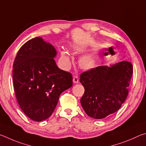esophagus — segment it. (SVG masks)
Masks as SVG:
<instances>
[{"instance_id": "esophagus-1", "label": "esophagus", "mask_w": 146, "mask_h": 146, "mask_svg": "<svg viewBox=\"0 0 146 146\" xmlns=\"http://www.w3.org/2000/svg\"><path fill=\"white\" fill-rule=\"evenodd\" d=\"M73 82L75 84H77L79 83V78H78V76H74L73 77Z\"/></svg>"}]
</instances>
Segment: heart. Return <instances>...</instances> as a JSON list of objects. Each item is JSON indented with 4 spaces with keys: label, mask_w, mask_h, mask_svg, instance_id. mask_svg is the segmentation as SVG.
I'll use <instances>...</instances> for the list:
<instances>
[{
    "label": "heart",
    "mask_w": 146,
    "mask_h": 146,
    "mask_svg": "<svg viewBox=\"0 0 146 146\" xmlns=\"http://www.w3.org/2000/svg\"><path fill=\"white\" fill-rule=\"evenodd\" d=\"M72 47L74 50L76 51V52H80L83 50V48L80 47V45L77 44H73ZM61 60L62 62L66 64H68L70 62V58H69L68 54L66 50H63L61 52ZM80 65L81 68H82L85 70H91V69L95 67L97 64V59L95 56L93 55H85L82 56L80 58Z\"/></svg>",
    "instance_id": "obj_1"
}]
</instances>
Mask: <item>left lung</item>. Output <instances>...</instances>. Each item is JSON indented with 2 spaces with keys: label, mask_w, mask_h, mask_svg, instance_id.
<instances>
[{
  "label": "left lung",
  "mask_w": 146,
  "mask_h": 146,
  "mask_svg": "<svg viewBox=\"0 0 146 146\" xmlns=\"http://www.w3.org/2000/svg\"><path fill=\"white\" fill-rule=\"evenodd\" d=\"M132 74V64L127 61L99 66L81 74L80 83L85 92L80 101L85 113L102 119L119 110L128 95Z\"/></svg>",
  "instance_id": "left-lung-1"
}]
</instances>
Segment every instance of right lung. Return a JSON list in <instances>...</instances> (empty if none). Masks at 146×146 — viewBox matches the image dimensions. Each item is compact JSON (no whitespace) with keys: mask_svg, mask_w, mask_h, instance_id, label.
<instances>
[{"mask_svg":"<svg viewBox=\"0 0 146 146\" xmlns=\"http://www.w3.org/2000/svg\"><path fill=\"white\" fill-rule=\"evenodd\" d=\"M56 54L50 43L36 37L20 47L15 59L13 80L18 103L35 121L47 119L61 94L72 86L71 74L56 65Z\"/></svg>","mask_w":146,"mask_h":146,"instance_id":"add662e5","label":"right lung"}]
</instances>
